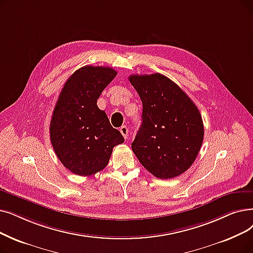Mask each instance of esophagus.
<instances>
[{"label": "esophagus", "mask_w": 253, "mask_h": 253, "mask_svg": "<svg viewBox=\"0 0 253 253\" xmlns=\"http://www.w3.org/2000/svg\"><path fill=\"white\" fill-rule=\"evenodd\" d=\"M120 132L122 133V135L124 136V138L126 139L127 136H128V128L126 126H122L120 128Z\"/></svg>", "instance_id": "obj_1"}]
</instances>
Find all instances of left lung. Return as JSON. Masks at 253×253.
<instances>
[{"mask_svg":"<svg viewBox=\"0 0 253 253\" xmlns=\"http://www.w3.org/2000/svg\"><path fill=\"white\" fill-rule=\"evenodd\" d=\"M142 102V122L131 145L148 171L171 179L187 170L204 140L199 108L181 87L160 73L130 75Z\"/></svg>","mask_w":253,"mask_h":253,"instance_id":"obj_1","label":"left lung"}]
</instances>
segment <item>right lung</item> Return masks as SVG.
I'll list each match as a JSON object with an SVG mask.
<instances>
[{
  "label": "right lung",
  "instance_id": "right-lung-1",
  "mask_svg": "<svg viewBox=\"0 0 253 253\" xmlns=\"http://www.w3.org/2000/svg\"><path fill=\"white\" fill-rule=\"evenodd\" d=\"M117 75L111 67L84 66L65 83L51 116L50 141L63 166L79 175L102 170L115 146L124 142L97 99Z\"/></svg>",
  "mask_w": 253,
  "mask_h": 253
}]
</instances>
